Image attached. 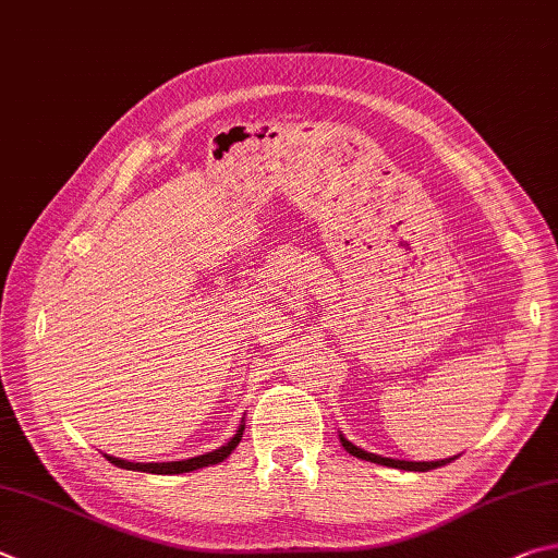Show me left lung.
Instances as JSON below:
<instances>
[{
    "label": "left lung",
    "mask_w": 558,
    "mask_h": 558,
    "mask_svg": "<svg viewBox=\"0 0 558 558\" xmlns=\"http://www.w3.org/2000/svg\"><path fill=\"white\" fill-rule=\"evenodd\" d=\"M339 439H341V447L347 449L351 456H356V459L363 461H371V463H380V465H390V469H400V471H432V469H439V465H447L453 459H441V461H400V459H388V456H378V453H371V451H363L356 444H351L343 434L339 432Z\"/></svg>",
    "instance_id": "1"
}]
</instances>
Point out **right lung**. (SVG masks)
<instances>
[{"instance_id": "obj_1", "label": "right lung", "mask_w": 558, "mask_h": 558, "mask_svg": "<svg viewBox=\"0 0 558 558\" xmlns=\"http://www.w3.org/2000/svg\"><path fill=\"white\" fill-rule=\"evenodd\" d=\"M244 427H246V420L241 417L239 429L234 432V437H231L225 447H219L215 451H207V453H199V456H192V459H182V461H163V463H134V461H124V459H117V456H107L109 463L119 465V469H126V471H144V473H158V475H178V473H190V471H197V469H205V465H215L219 461H225L227 456L239 447L241 437H244Z\"/></svg>"}]
</instances>
